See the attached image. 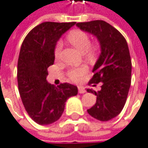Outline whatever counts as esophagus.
Instances as JSON below:
<instances>
[{
	"instance_id": "esophagus-1",
	"label": "esophagus",
	"mask_w": 148,
	"mask_h": 148,
	"mask_svg": "<svg viewBox=\"0 0 148 148\" xmlns=\"http://www.w3.org/2000/svg\"><path fill=\"white\" fill-rule=\"evenodd\" d=\"M78 90H79V93H80V94H83V93L86 92L85 88L83 87V86H78Z\"/></svg>"
}]
</instances>
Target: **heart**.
<instances>
[{"label":"heart","instance_id":"1","mask_svg":"<svg viewBox=\"0 0 148 148\" xmlns=\"http://www.w3.org/2000/svg\"><path fill=\"white\" fill-rule=\"evenodd\" d=\"M68 40L82 53H86L90 47V39L89 35L86 32L81 30H74L71 32L68 36ZM62 47V42L58 41L54 50V55L57 58L60 57ZM86 72H87V68L83 66V67L70 69L68 72V75L71 80L79 81Z\"/></svg>","mask_w":148,"mask_h":148}]
</instances>
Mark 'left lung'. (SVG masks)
<instances>
[{"label": "left lung", "mask_w": 148, "mask_h": 148, "mask_svg": "<svg viewBox=\"0 0 148 148\" xmlns=\"http://www.w3.org/2000/svg\"><path fill=\"white\" fill-rule=\"evenodd\" d=\"M81 30L97 37L101 53L92 72L89 84L96 86L101 83V90L87 92L97 96L95 105L88 114L100 121H108L122 111L127 99L131 82V60L127 42L124 36L112 25L102 20L78 23Z\"/></svg>", "instance_id": "left-lung-1"}]
</instances>
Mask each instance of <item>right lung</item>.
<instances>
[{"label":"right lung","instance_id":"add662e5","mask_svg":"<svg viewBox=\"0 0 148 148\" xmlns=\"http://www.w3.org/2000/svg\"><path fill=\"white\" fill-rule=\"evenodd\" d=\"M76 23H42L27 34L18 62V85L21 99L30 118L40 125L59 119L67 100L78 88L64 83L58 87L48 83L47 69L55 60L54 50L61 36Z\"/></svg>","mask_w":148,"mask_h":148}]
</instances>
